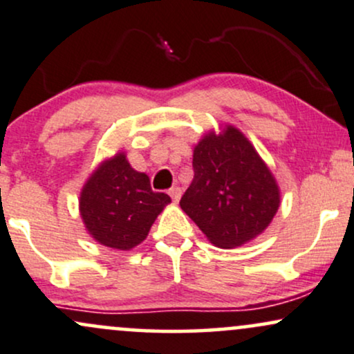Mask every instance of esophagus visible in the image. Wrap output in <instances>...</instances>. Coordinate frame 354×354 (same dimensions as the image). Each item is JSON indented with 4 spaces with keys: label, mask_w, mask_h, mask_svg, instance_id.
Masks as SVG:
<instances>
[{
    "label": "esophagus",
    "mask_w": 354,
    "mask_h": 354,
    "mask_svg": "<svg viewBox=\"0 0 354 354\" xmlns=\"http://www.w3.org/2000/svg\"><path fill=\"white\" fill-rule=\"evenodd\" d=\"M169 195L172 197L174 202H178V201H180V197H182V189H180V187H177V185L172 187V189L169 190Z\"/></svg>",
    "instance_id": "obj_1"
}]
</instances>
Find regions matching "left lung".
Returning <instances> with one entry per match:
<instances>
[{
  "instance_id": "8db88e82",
  "label": "left lung",
  "mask_w": 354,
  "mask_h": 354,
  "mask_svg": "<svg viewBox=\"0 0 354 354\" xmlns=\"http://www.w3.org/2000/svg\"><path fill=\"white\" fill-rule=\"evenodd\" d=\"M194 180L182 210L210 243L242 247L270 225L280 207V189L250 140L234 126L203 136L194 149Z\"/></svg>"
}]
</instances>
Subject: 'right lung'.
<instances>
[{"label": "right lung", "instance_id": "add662e5", "mask_svg": "<svg viewBox=\"0 0 354 354\" xmlns=\"http://www.w3.org/2000/svg\"><path fill=\"white\" fill-rule=\"evenodd\" d=\"M167 203L169 195L153 192L149 177L131 167L126 153L118 152L87 178L79 212L95 242L114 250H131L144 242Z\"/></svg>", "mask_w": 354, "mask_h": 354}]
</instances>
